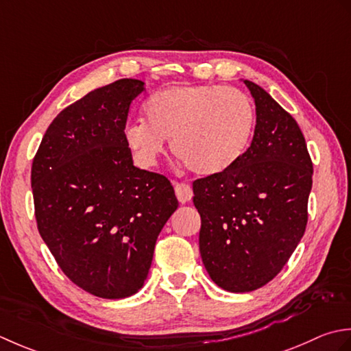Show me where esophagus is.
Instances as JSON below:
<instances>
[{
	"instance_id": "esophagus-1",
	"label": "esophagus",
	"mask_w": 351,
	"mask_h": 351,
	"mask_svg": "<svg viewBox=\"0 0 351 351\" xmlns=\"http://www.w3.org/2000/svg\"><path fill=\"white\" fill-rule=\"evenodd\" d=\"M174 189H176V195L178 198V202L182 204L189 203L192 197H194V192H192V188L188 183H183V182H176L174 183Z\"/></svg>"
}]
</instances>
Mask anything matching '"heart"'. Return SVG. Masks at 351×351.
<instances>
[{"label": "heart", "mask_w": 351, "mask_h": 351, "mask_svg": "<svg viewBox=\"0 0 351 351\" xmlns=\"http://www.w3.org/2000/svg\"><path fill=\"white\" fill-rule=\"evenodd\" d=\"M147 123L133 121L124 141L142 168L156 165L163 139L195 174L210 176L239 160L253 134L256 110L245 92L221 84L171 86L147 99Z\"/></svg>", "instance_id": "b5f03b06"}]
</instances>
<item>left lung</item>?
Segmentation results:
<instances>
[{"label":"left lung","instance_id":"obj_1","mask_svg":"<svg viewBox=\"0 0 351 351\" xmlns=\"http://www.w3.org/2000/svg\"><path fill=\"white\" fill-rule=\"evenodd\" d=\"M247 152L221 173L194 182L202 218L199 253L210 278L230 292L262 288L302 241L313 165L297 121L261 86Z\"/></svg>","mask_w":351,"mask_h":351}]
</instances>
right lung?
Segmentation results:
<instances>
[{
	"mask_svg": "<svg viewBox=\"0 0 351 351\" xmlns=\"http://www.w3.org/2000/svg\"><path fill=\"white\" fill-rule=\"evenodd\" d=\"M142 90L144 82L121 78L68 106L32 163L42 239L71 282L101 298L142 288L157 236L178 206L165 176L133 167L124 141Z\"/></svg>",
	"mask_w": 351,
	"mask_h": 351,
	"instance_id": "right-lung-1",
	"label": "right lung"
}]
</instances>
